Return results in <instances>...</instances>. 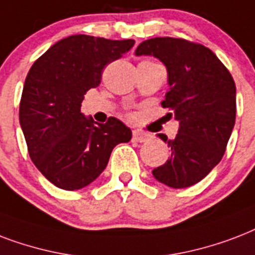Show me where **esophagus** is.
<instances>
[{"label":"esophagus","mask_w":255,"mask_h":255,"mask_svg":"<svg viewBox=\"0 0 255 255\" xmlns=\"http://www.w3.org/2000/svg\"><path fill=\"white\" fill-rule=\"evenodd\" d=\"M150 134L142 131V130H134L133 131V141L135 142H147L150 139Z\"/></svg>","instance_id":"obj_1"}]
</instances>
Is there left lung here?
<instances>
[{
	"mask_svg": "<svg viewBox=\"0 0 255 255\" xmlns=\"http://www.w3.org/2000/svg\"><path fill=\"white\" fill-rule=\"evenodd\" d=\"M135 56H153L166 66L169 92L162 106L179 122L174 139L157 134L171 154L153 175L169 187L191 186L218 165L226 150L236 124L234 80L210 49L182 38L146 39Z\"/></svg>",
	"mask_w": 255,
	"mask_h": 255,
	"instance_id": "8db88e82",
	"label": "left lung"
}]
</instances>
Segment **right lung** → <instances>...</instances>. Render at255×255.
<instances>
[{"label": "right lung", "mask_w": 255, "mask_h": 255, "mask_svg": "<svg viewBox=\"0 0 255 255\" xmlns=\"http://www.w3.org/2000/svg\"><path fill=\"white\" fill-rule=\"evenodd\" d=\"M134 39L76 34L47 49L27 73L19 124L29 155L42 175L64 190H78L100 177L118 143L131 130L117 118L97 124L81 112L89 89L106 65L133 47Z\"/></svg>", "instance_id": "add662e5"}]
</instances>
